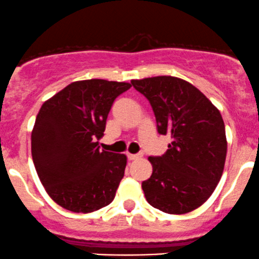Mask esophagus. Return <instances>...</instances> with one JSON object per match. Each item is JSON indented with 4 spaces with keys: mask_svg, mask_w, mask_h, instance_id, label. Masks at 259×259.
<instances>
[{
    "mask_svg": "<svg viewBox=\"0 0 259 259\" xmlns=\"http://www.w3.org/2000/svg\"><path fill=\"white\" fill-rule=\"evenodd\" d=\"M138 158H141V154H127V159H128L130 161H132V160H136V159H138Z\"/></svg>",
    "mask_w": 259,
    "mask_h": 259,
    "instance_id": "esophagus-1",
    "label": "esophagus"
}]
</instances>
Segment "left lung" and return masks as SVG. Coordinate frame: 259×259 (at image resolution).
I'll return each instance as SVG.
<instances>
[{
    "instance_id": "left-lung-1",
    "label": "left lung",
    "mask_w": 259,
    "mask_h": 259,
    "mask_svg": "<svg viewBox=\"0 0 259 259\" xmlns=\"http://www.w3.org/2000/svg\"><path fill=\"white\" fill-rule=\"evenodd\" d=\"M149 101L159 135L171 136L161 156H150L152 176L142 182L148 203L168 214L200 207L215 190L226 158L219 110L196 87L170 75L132 80Z\"/></svg>"
}]
</instances>
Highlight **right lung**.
I'll use <instances>...</instances> for the list:
<instances>
[{"mask_svg":"<svg viewBox=\"0 0 259 259\" xmlns=\"http://www.w3.org/2000/svg\"><path fill=\"white\" fill-rule=\"evenodd\" d=\"M130 88V83L80 80L42 104L31 155L46 192L67 210L92 213L114 200L127 158L100 150L97 141L116 98Z\"/></svg>","mask_w":259,"mask_h":259,"instance_id":"right-lung-1","label":"right lung"}]
</instances>
